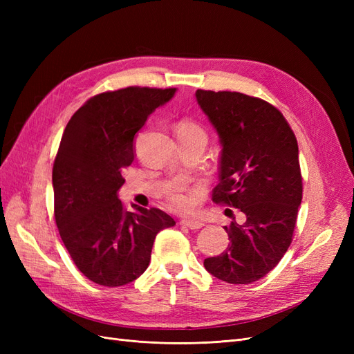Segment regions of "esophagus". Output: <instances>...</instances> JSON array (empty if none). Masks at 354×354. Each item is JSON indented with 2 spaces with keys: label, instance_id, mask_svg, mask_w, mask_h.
<instances>
[{
  "label": "esophagus",
  "instance_id": "34e87169",
  "mask_svg": "<svg viewBox=\"0 0 354 354\" xmlns=\"http://www.w3.org/2000/svg\"><path fill=\"white\" fill-rule=\"evenodd\" d=\"M180 224H181V226L192 229V230H198V229L203 227V223H201L198 220H181Z\"/></svg>",
  "mask_w": 354,
  "mask_h": 354
}]
</instances>
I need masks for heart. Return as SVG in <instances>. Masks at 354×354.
Returning a JSON list of instances; mask_svg holds the SVG:
<instances>
[{"instance_id": "heart-1", "label": "heart", "mask_w": 354, "mask_h": 354, "mask_svg": "<svg viewBox=\"0 0 354 354\" xmlns=\"http://www.w3.org/2000/svg\"><path fill=\"white\" fill-rule=\"evenodd\" d=\"M177 136L199 137V138H203V140H205V131L202 130V127L198 125L194 121H189V120H185V121H181L178 124ZM169 201L176 208L183 209V211L189 209L192 207V203H194V202H192V198L181 190H174L173 194H169Z\"/></svg>"}]
</instances>
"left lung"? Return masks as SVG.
Segmentation results:
<instances>
[{
	"instance_id": "obj_1",
	"label": "left lung",
	"mask_w": 354,
	"mask_h": 354,
	"mask_svg": "<svg viewBox=\"0 0 354 354\" xmlns=\"http://www.w3.org/2000/svg\"><path fill=\"white\" fill-rule=\"evenodd\" d=\"M195 95L221 145L212 201L246 217L224 226L229 246L203 266L220 281L246 285L274 269L291 245L303 199L297 138L283 115L261 99L236 91Z\"/></svg>"
}]
</instances>
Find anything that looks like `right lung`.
<instances>
[{"label": "right lung", "instance_id": "add662e5", "mask_svg": "<svg viewBox=\"0 0 354 354\" xmlns=\"http://www.w3.org/2000/svg\"><path fill=\"white\" fill-rule=\"evenodd\" d=\"M177 88L127 87L94 95L73 113L53 167L55 217L69 255L94 283L122 286L143 274L156 234L176 221L118 199L134 160V136Z\"/></svg>", "mask_w": 354, "mask_h": 354}]
</instances>
